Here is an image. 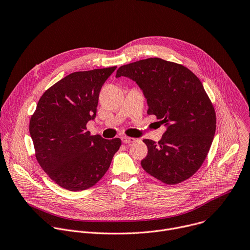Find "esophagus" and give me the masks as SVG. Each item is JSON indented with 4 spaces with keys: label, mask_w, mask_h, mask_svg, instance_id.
I'll return each instance as SVG.
<instances>
[{
    "label": "esophagus",
    "mask_w": 250,
    "mask_h": 250,
    "mask_svg": "<svg viewBox=\"0 0 250 250\" xmlns=\"http://www.w3.org/2000/svg\"><path fill=\"white\" fill-rule=\"evenodd\" d=\"M137 139L134 138V137H128V136H123L122 137V141L125 143V144H127V145H130L131 143L135 142Z\"/></svg>",
    "instance_id": "1"
}]
</instances>
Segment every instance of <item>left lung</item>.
Returning <instances> with one entry per match:
<instances>
[{"instance_id": "1", "label": "left lung", "mask_w": 250, "mask_h": 250, "mask_svg": "<svg viewBox=\"0 0 250 250\" xmlns=\"http://www.w3.org/2000/svg\"><path fill=\"white\" fill-rule=\"evenodd\" d=\"M136 81L147 100L148 115L167 125L158 143L143 139V170L166 185L192 177L204 163L216 131V113L200 79L187 66L149 58L122 65L116 77Z\"/></svg>"}]
</instances>
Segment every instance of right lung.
<instances>
[{
    "instance_id": "right-lung-1",
    "label": "right lung",
    "mask_w": 250,
    "mask_h": 250,
    "mask_svg": "<svg viewBox=\"0 0 250 250\" xmlns=\"http://www.w3.org/2000/svg\"><path fill=\"white\" fill-rule=\"evenodd\" d=\"M117 66L72 72L48 88L30 118L29 132L43 171L61 188L85 190L108 171L122 140L91 135L100 90Z\"/></svg>"
}]
</instances>
